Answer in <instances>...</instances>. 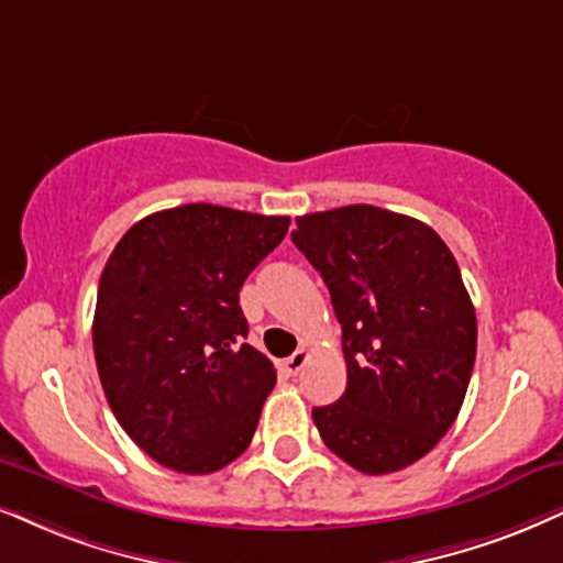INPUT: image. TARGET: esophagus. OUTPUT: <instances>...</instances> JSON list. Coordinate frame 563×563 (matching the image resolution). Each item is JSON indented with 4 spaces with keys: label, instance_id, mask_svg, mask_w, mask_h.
Listing matches in <instances>:
<instances>
[{
    "label": "esophagus",
    "instance_id": "34e87169",
    "mask_svg": "<svg viewBox=\"0 0 563 563\" xmlns=\"http://www.w3.org/2000/svg\"><path fill=\"white\" fill-rule=\"evenodd\" d=\"M306 361H309V351L301 347V351H296L294 355H288V358L283 361V372H286L288 376H296L306 366Z\"/></svg>",
    "mask_w": 563,
    "mask_h": 563
}]
</instances>
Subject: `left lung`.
I'll list each match as a JSON object with an SVG mask.
<instances>
[{
	"label": "left lung",
	"instance_id": "left-lung-1",
	"mask_svg": "<svg viewBox=\"0 0 563 563\" xmlns=\"http://www.w3.org/2000/svg\"><path fill=\"white\" fill-rule=\"evenodd\" d=\"M290 233L330 288L347 387L311 410L319 437L366 475L402 471L450 431L478 324L450 246L421 220L374 205L311 212Z\"/></svg>",
	"mask_w": 563,
	"mask_h": 563
}]
</instances>
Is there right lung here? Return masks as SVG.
Instances as JSON below:
<instances>
[{"mask_svg": "<svg viewBox=\"0 0 563 563\" xmlns=\"http://www.w3.org/2000/svg\"><path fill=\"white\" fill-rule=\"evenodd\" d=\"M290 218L181 205L142 218L106 262L92 351L106 400L142 452L205 475L239 457L275 387L244 343V280L286 239Z\"/></svg>", "mask_w": 563, "mask_h": 563, "instance_id": "add662e5", "label": "right lung"}]
</instances>
